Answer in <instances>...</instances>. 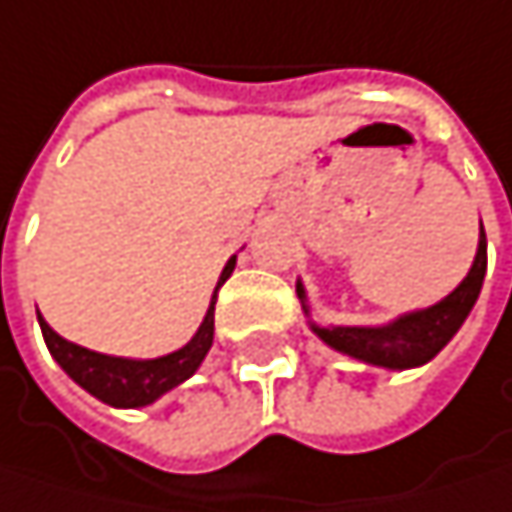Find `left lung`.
Masks as SVG:
<instances>
[{"instance_id":"1","label":"left lung","mask_w":512,"mask_h":512,"mask_svg":"<svg viewBox=\"0 0 512 512\" xmlns=\"http://www.w3.org/2000/svg\"><path fill=\"white\" fill-rule=\"evenodd\" d=\"M484 275H487V234L481 225V243H478V255H475L469 275L440 304L419 310V313H407L384 328H316L313 325V331L331 349L351 354L363 363H375V366H387V369L422 366L431 357H437L442 346L466 322L469 310L481 296ZM296 290L304 299L302 284Z\"/></svg>"}]
</instances>
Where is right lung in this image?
I'll return each instance as SVG.
<instances>
[{"label":"right lung","instance_id":"1","mask_svg":"<svg viewBox=\"0 0 512 512\" xmlns=\"http://www.w3.org/2000/svg\"><path fill=\"white\" fill-rule=\"evenodd\" d=\"M234 263H237V257H231L225 263L216 290L231 278ZM213 304H216V293L210 299L202 328L184 349L172 351L166 357H155V360H125V357H108L99 351L81 349L70 340H64L61 334H55L43 316H37V319H40V331H43V340L52 351V357L61 363V369L78 387H84L87 393L96 395L99 401H105L111 407H143V404H152L155 398H161L163 393H169L172 387H178L181 381H187L199 369V363L205 360V354L213 346Z\"/></svg>","mask_w":512,"mask_h":512}]
</instances>
